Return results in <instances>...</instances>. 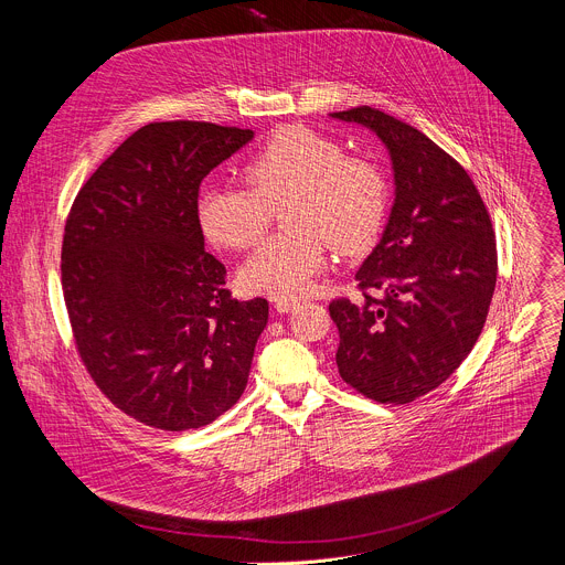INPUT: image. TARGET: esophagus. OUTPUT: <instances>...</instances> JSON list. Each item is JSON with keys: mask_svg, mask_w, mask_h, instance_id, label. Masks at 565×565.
I'll return each mask as SVG.
<instances>
[{"mask_svg": "<svg viewBox=\"0 0 565 565\" xmlns=\"http://www.w3.org/2000/svg\"><path fill=\"white\" fill-rule=\"evenodd\" d=\"M297 306H299L297 299H279V301L275 303L277 312H292Z\"/></svg>", "mask_w": 565, "mask_h": 565, "instance_id": "esophagus-1", "label": "esophagus"}]
</instances>
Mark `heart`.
I'll return each mask as SVG.
<instances>
[{
	"label": "heart",
	"mask_w": 565,
	"mask_h": 565,
	"mask_svg": "<svg viewBox=\"0 0 565 565\" xmlns=\"http://www.w3.org/2000/svg\"><path fill=\"white\" fill-rule=\"evenodd\" d=\"M241 185H205L199 194V223L223 248H250L264 236L270 210L284 205L290 234L275 236L238 268L246 292L297 299L327 266V244L340 255L366 250L382 230L388 183L366 156L303 125L275 131L248 160Z\"/></svg>",
	"instance_id": "obj_1"
}]
</instances>
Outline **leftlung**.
Instances as JSON below:
<instances>
[{
  "instance_id": "obj_1",
  "label": "left lung",
  "mask_w": 565,
  "mask_h": 565,
  "mask_svg": "<svg viewBox=\"0 0 565 565\" xmlns=\"http://www.w3.org/2000/svg\"><path fill=\"white\" fill-rule=\"evenodd\" d=\"M386 147L395 199L380 244L333 299L340 375L362 395L407 405L471 353L497 288V236L460 163L416 127L373 107L331 114Z\"/></svg>"
}]
</instances>
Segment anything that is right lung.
Returning <instances> with one entry per match:
<instances>
[{
  "instance_id": "right-lung-1",
  "label": "right lung",
  "mask_w": 565,
  "mask_h": 565,
  "mask_svg": "<svg viewBox=\"0 0 565 565\" xmlns=\"http://www.w3.org/2000/svg\"><path fill=\"white\" fill-rule=\"evenodd\" d=\"M255 138L214 122H149L77 192L62 292L96 386L142 425L188 431L236 405L268 301H238L205 253L201 181Z\"/></svg>"
}]
</instances>
